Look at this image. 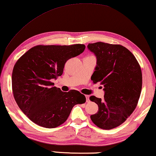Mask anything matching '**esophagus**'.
<instances>
[{
  "label": "esophagus",
  "instance_id": "1",
  "mask_svg": "<svg viewBox=\"0 0 156 156\" xmlns=\"http://www.w3.org/2000/svg\"><path fill=\"white\" fill-rule=\"evenodd\" d=\"M86 102H89L90 101V97L88 95H86Z\"/></svg>",
  "mask_w": 156,
  "mask_h": 156
}]
</instances>
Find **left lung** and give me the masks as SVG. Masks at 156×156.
I'll return each instance as SVG.
<instances>
[{"mask_svg":"<svg viewBox=\"0 0 156 156\" xmlns=\"http://www.w3.org/2000/svg\"><path fill=\"white\" fill-rule=\"evenodd\" d=\"M87 48L97 57V66L91 80L100 83L104 99L90 97L99 106L90 115L95 125L103 129L118 127L136 108L142 87L140 65L134 55L121 45L97 42Z\"/></svg>","mask_w":156,"mask_h":156,"instance_id":"8db88e82","label":"left lung"}]
</instances>
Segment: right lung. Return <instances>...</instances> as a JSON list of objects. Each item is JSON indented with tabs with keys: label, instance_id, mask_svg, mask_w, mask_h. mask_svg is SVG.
Instances as JSON below:
<instances>
[{
	"label": "right lung",
	"instance_id": "right-lung-1",
	"mask_svg": "<svg viewBox=\"0 0 156 156\" xmlns=\"http://www.w3.org/2000/svg\"><path fill=\"white\" fill-rule=\"evenodd\" d=\"M85 49L83 44L43 45L32 48L14 66L12 87L16 102L32 122L55 128L66 121L76 104H84V94L75 90L68 92L53 87L52 79L63 73L67 60Z\"/></svg>",
	"mask_w": 156,
	"mask_h": 156
}]
</instances>
